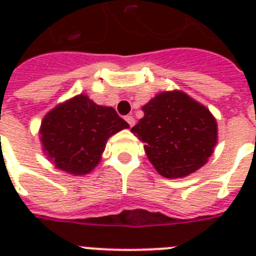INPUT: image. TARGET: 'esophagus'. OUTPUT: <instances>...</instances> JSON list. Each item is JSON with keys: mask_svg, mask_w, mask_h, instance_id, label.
I'll return each mask as SVG.
<instances>
[{"mask_svg": "<svg viewBox=\"0 0 256 256\" xmlns=\"http://www.w3.org/2000/svg\"><path fill=\"white\" fill-rule=\"evenodd\" d=\"M124 120H126V122H128L130 128H132V126L136 124V120H134V116H126V118H124Z\"/></svg>", "mask_w": 256, "mask_h": 256, "instance_id": "34e87169", "label": "esophagus"}]
</instances>
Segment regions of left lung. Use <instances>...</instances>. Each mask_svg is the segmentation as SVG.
I'll use <instances>...</instances> for the list:
<instances>
[{
    "label": "left lung",
    "mask_w": 256,
    "mask_h": 256,
    "mask_svg": "<svg viewBox=\"0 0 256 256\" xmlns=\"http://www.w3.org/2000/svg\"><path fill=\"white\" fill-rule=\"evenodd\" d=\"M142 110L144 118L132 132L162 176L184 178L207 164L218 144V124L204 104L171 90L156 94Z\"/></svg>",
    "instance_id": "left-lung-1"
}]
</instances>
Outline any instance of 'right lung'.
Returning <instances> with one entry per match:
<instances>
[{
  "label": "right lung",
  "instance_id": "add662e5",
  "mask_svg": "<svg viewBox=\"0 0 256 256\" xmlns=\"http://www.w3.org/2000/svg\"><path fill=\"white\" fill-rule=\"evenodd\" d=\"M128 128L112 108L78 94L44 116L40 140L42 152L58 170L81 176L100 164L108 138Z\"/></svg>",
  "mask_w": 256,
  "mask_h": 256
}]
</instances>
